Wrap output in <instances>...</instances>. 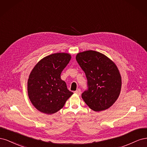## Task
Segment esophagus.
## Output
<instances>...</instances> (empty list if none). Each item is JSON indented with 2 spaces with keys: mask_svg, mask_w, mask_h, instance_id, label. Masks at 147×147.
I'll use <instances>...</instances> for the list:
<instances>
[{
  "mask_svg": "<svg viewBox=\"0 0 147 147\" xmlns=\"http://www.w3.org/2000/svg\"><path fill=\"white\" fill-rule=\"evenodd\" d=\"M74 92H75V94H77L78 95H80V94H81V90H80V89H78V90H77V91H75Z\"/></svg>",
  "mask_w": 147,
  "mask_h": 147,
  "instance_id": "34e87169",
  "label": "esophagus"
}]
</instances>
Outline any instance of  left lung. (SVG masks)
Listing matches in <instances>:
<instances>
[{
	"instance_id": "left-lung-1",
	"label": "left lung",
	"mask_w": 147,
	"mask_h": 147,
	"mask_svg": "<svg viewBox=\"0 0 147 147\" xmlns=\"http://www.w3.org/2000/svg\"><path fill=\"white\" fill-rule=\"evenodd\" d=\"M77 63L85 73L88 90L82 94L87 105L95 112L110 108L118 98L121 88V77L113 62L96 51L79 53Z\"/></svg>"
}]
</instances>
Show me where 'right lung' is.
I'll use <instances>...</instances> for the list:
<instances>
[{
    "instance_id": "right-lung-1",
    "label": "right lung",
    "mask_w": 147,
    "mask_h": 147,
    "mask_svg": "<svg viewBox=\"0 0 147 147\" xmlns=\"http://www.w3.org/2000/svg\"><path fill=\"white\" fill-rule=\"evenodd\" d=\"M70 59L68 53H55L43 57L31 71L28 81V96L40 112L48 115L57 112L73 94L61 78L62 71Z\"/></svg>"
}]
</instances>
